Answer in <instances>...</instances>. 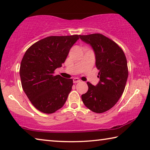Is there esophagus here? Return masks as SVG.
I'll list each match as a JSON object with an SVG mask.
<instances>
[{"instance_id": "obj_1", "label": "esophagus", "mask_w": 150, "mask_h": 150, "mask_svg": "<svg viewBox=\"0 0 150 150\" xmlns=\"http://www.w3.org/2000/svg\"><path fill=\"white\" fill-rule=\"evenodd\" d=\"M80 82V80H79L77 78H74L73 79V82L74 83H78V82Z\"/></svg>"}]
</instances>
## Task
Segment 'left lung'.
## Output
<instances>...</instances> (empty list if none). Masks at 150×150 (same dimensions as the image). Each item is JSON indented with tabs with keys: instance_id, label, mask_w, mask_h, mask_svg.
<instances>
[{
	"instance_id": "1",
	"label": "left lung",
	"mask_w": 150,
	"mask_h": 150,
	"mask_svg": "<svg viewBox=\"0 0 150 150\" xmlns=\"http://www.w3.org/2000/svg\"><path fill=\"white\" fill-rule=\"evenodd\" d=\"M80 38L94 51L100 78L96 86L87 82L88 90L82 95V102L92 112H105L116 104L124 91L128 76L126 57L114 41L102 34L80 35Z\"/></svg>"
}]
</instances>
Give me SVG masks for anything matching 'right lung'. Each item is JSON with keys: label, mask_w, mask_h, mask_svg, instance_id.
Here are the masks:
<instances>
[{"label": "right lung", "mask_w": 150, "mask_h": 150, "mask_svg": "<svg viewBox=\"0 0 150 150\" xmlns=\"http://www.w3.org/2000/svg\"><path fill=\"white\" fill-rule=\"evenodd\" d=\"M80 35L51 36L28 48L20 66L22 87L34 107L52 114L62 108L73 86L72 79L55 75Z\"/></svg>", "instance_id": "obj_1"}]
</instances>
